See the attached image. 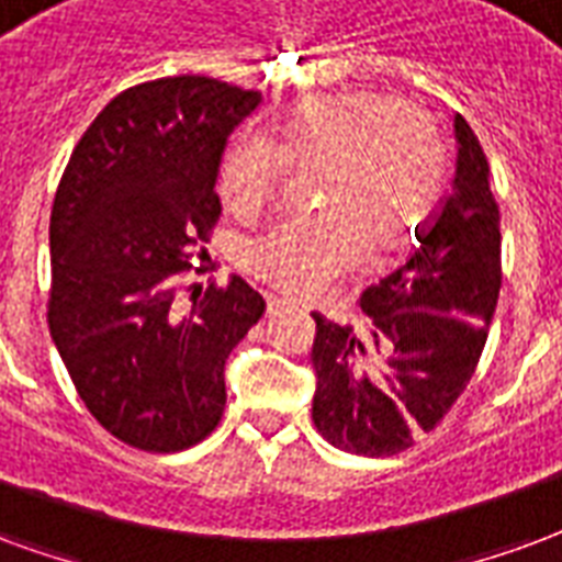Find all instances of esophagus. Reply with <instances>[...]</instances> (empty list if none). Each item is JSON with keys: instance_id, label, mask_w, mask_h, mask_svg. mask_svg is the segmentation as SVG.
Segmentation results:
<instances>
[{"instance_id": "34e87169", "label": "esophagus", "mask_w": 562, "mask_h": 562, "mask_svg": "<svg viewBox=\"0 0 562 562\" xmlns=\"http://www.w3.org/2000/svg\"><path fill=\"white\" fill-rule=\"evenodd\" d=\"M293 302L286 296H266V308H269V314H278V311L290 308Z\"/></svg>"}]
</instances>
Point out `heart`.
<instances>
[{"label": "heart", "instance_id": "heart-1", "mask_svg": "<svg viewBox=\"0 0 562 562\" xmlns=\"http://www.w3.org/2000/svg\"><path fill=\"white\" fill-rule=\"evenodd\" d=\"M443 131L416 101L380 92H326L299 101L269 137L245 134L221 161L224 203L251 215L314 170L311 203L245 245V269L286 293L311 296L362 263L366 241L386 251L419 231L446 186Z\"/></svg>", "mask_w": 562, "mask_h": 562}]
</instances>
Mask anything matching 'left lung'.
Listing matches in <instances>:
<instances>
[{
    "mask_svg": "<svg viewBox=\"0 0 562 562\" xmlns=\"http://www.w3.org/2000/svg\"><path fill=\"white\" fill-rule=\"evenodd\" d=\"M454 137L452 191L416 231L411 257L359 299L368 331L311 314V419L341 452H407L452 411L488 341L503 281L499 209L488 158L464 116H454Z\"/></svg>",
    "mask_w": 562,
    "mask_h": 562,
    "instance_id": "8db88e82",
    "label": "left lung"
}]
</instances>
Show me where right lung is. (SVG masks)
Here are the masks:
<instances>
[{"label":"right lung","mask_w":562,"mask_h":562,"mask_svg":"<svg viewBox=\"0 0 562 562\" xmlns=\"http://www.w3.org/2000/svg\"><path fill=\"white\" fill-rule=\"evenodd\" d=\"M260 92L182 74L119 92L74 146L50 215L47 323L77 395L131 449H191L224 416V362L263 317L231 284L179 293L206 272L221 218L227 134Z\"/></svg>","instance_id":"add662e5"}]
</instances>
